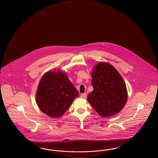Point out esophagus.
Wrapping results in <instances>:
<instances>
[{
    "mask_svg": "<svg viewBox=\"0 0 158 158\" xmlns=\"http://www.w3.org/2000/svg\"><path fill=\"white\" fill-rule=\"evenodd\" d=\"M81 97L83 98V99L86 98V97H87V94H86V93H84V94H81Z\"/></svg>",
    "mask_w": 158,
    "mask_h": 158,
    "instance_id": "34e87169",
    "label": "esophagus"
}]
</instances>
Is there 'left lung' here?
<instances>
[{
	"instance_id": "8db88e82",
	"label": "left lung",
	"mask_w": 158,
	"mask_h": 158,
	"mask_svg": "<svg viewBox=\"0 0 158 158\" xmlns=\"http://www.w3.org/2000/svg\"><path fill=\"white\" fill-rule=\"evenodd\" d=\"M94 90L88 101L102 117L117 114L127 101L126 83L119 72L107 62H99L91 72Z\"/></svg>"
}]
</instances>
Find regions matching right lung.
Returning <instances> with one entry per match:
<instances>
[{
	"label": "right lung",
	"instance_id": "add662e5",
	"mask_svg": "<svg viewBox=\"0 0 158 158\" xmlns=\"http://www.w3.org/2000/svg\"><path fill=\"white\" fill-rule=\"evenodd\" d=\"M78 97V91L66 73L61 70H50L40 79L35 99L43 113L56 118L61 117Z\"/></svg>",
	"mask_w": 158,
	"mask_h": 158
}]
</instances>
